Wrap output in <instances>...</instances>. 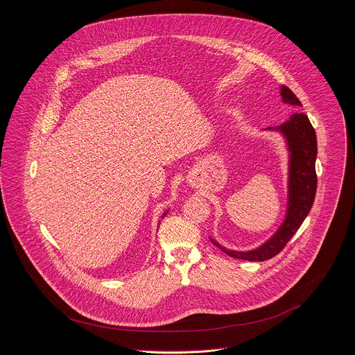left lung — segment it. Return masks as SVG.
I'll use <instances>...</instances> for the list:
<instances>
[{"mask_svg":"<svg viewBox=\"0 0 355 355\" xmlns=\"http://www.w3.org/2000/svg\"><path fill=\"white\" fill-rule=\"evenodd\" d=\"M282 102L293 106H302L297 96L286 86H280ZM265 131H276L284 138L288 152V198L283 223L277 231L261 246L249 252L230 250L210 238L211 243L230 257L248 261H265L280 253L288 241L295 235L309 214L317 190L315 157L317 138L313 125L304 113H294L290 119L277 125L268 127Z\"/></svg>","mask_w":355,"mask_h":355,"instance_id":"obj_1","label":"left lung"}]
</instances>
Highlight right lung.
Returning <instances> with one entry per match:
<instances>
[{"instance_id":"right-lung-1","label":"right lung","mask_w":355,"mask_h":355,"mask_svg":"<svg viewBox=\"0 0 355 355\" xmlns=\"http://www.w3.org/2000/svg\"><path fill=\"white\" fill-rule=\"evenodd\" d=\"M166 213H168V210H166V211H165V213H164V214H162V218H164V217H165V214H166Z\"/></svg>"}]
</instances>
